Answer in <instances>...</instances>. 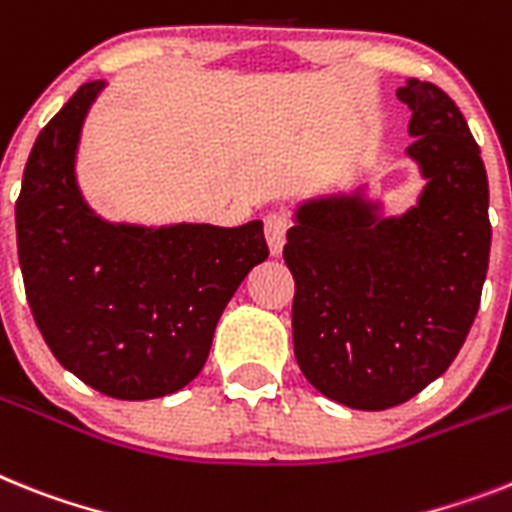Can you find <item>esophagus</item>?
<instances>
[{
    "instance_id": "1",
    "label": "esophagus",
    "mask_w": 512,
    "mask_h": 512,
    "mask_svg": "<svg viewBox=\"0 0 512 512\" xmlns=\"http://www.w3.org/2000/svg\"><path fill=\"white\" fill-rule=\"evenodd\" d=\"M286 231H289V218L283 213H268L265 216V239H268L270 255L278 257L286 244Z\"/></svg>"
}]
</instances>
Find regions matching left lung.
Returning <instances> with one entry per match:
<instances>
[{"mask_svg":"<svg viewBox=\"0 0 512 512\" xmlns=\"http://www.w3.org/2000/svg\"><path fill=\"white\" fill-rule=\"evenodd\" d=\"M406 148L427 179L401 216L349 195L294 210L283 260L294 273L296 364L330 401L382 411L406 403L450 367L487 278L489 184L461 109L409 77Z\"/></svg>","mask_w":512,"mask_h":512,"instance_id":"left-lung-1","label":"left lung"}]
</instances>
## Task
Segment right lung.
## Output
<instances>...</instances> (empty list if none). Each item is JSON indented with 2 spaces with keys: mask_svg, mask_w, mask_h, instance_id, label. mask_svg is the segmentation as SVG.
Listing matches in <instances>:
<instances>
[{
  "mask_svg": "<svg viewBox=\"0 0 512 512\" xmlns=\"http://www.w3.org/2000/svg\"><path fill=\"white\" fill-rule=\"evenodd\" d=\"M103 88H77L30 150L15 203L17 255L30 312L59 364L98 393L148 401L200 375L223 309L268 244L263 221L153 229L96 216L75 158Z\"/></svg>",
  "mask_w": 512,
  "mask_h": 512,
  "instance_id": "right-lung-1",
  "label": "right lung"
}]
</instances>
